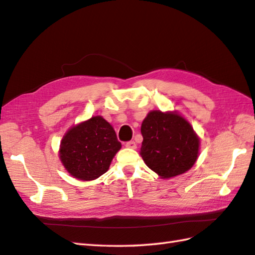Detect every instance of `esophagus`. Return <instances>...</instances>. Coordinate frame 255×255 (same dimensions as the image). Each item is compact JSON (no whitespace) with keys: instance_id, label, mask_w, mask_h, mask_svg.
Instances as JSON below:
<instances>
[{"instance_id":"34e87169","label":"esophagus","mask_w":255,"mask_h":255,"mask_svg":"<svg viewBox=\"0 0 255 255\" xmlns=\"http://www.w3.org/2000/svg\"><path fill=\"white\" fill-rule=\"evenodd\" d=\"M125 145H126L127 148H130V149H136L137 148V144L134 141H128L125 143Z\"/></svg>"}]
</instances>
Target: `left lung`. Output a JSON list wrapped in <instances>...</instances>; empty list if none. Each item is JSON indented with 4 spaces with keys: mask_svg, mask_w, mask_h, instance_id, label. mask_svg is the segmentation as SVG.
I'll list each match as a JSON object with an SVG mask.
<instances>
[{
    "mask_svg": "<svg viewBox=\"0 0 255 255\" xmlns=\"http://www.w3.org/2000/svg\"><path fill=\"white\" fill-rule=\"evenodd\" d=\"M141 134L140 154L161 177L180 175L197 160L199 139L189 123L176 113L150 112L142 122Z\"/></svg>",
    "mask_w": 255,
    "mask_h": 255,
    "instance_id": "1",
    "label": "left lung"
}]
</instances>
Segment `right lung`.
Here are the masks:
<instances>
[{
	"mask_svg": "<svg viewBox=\"0 0 255 255\" xmlns=\"http://www.w3.org/2000/svg\"><path fill=\"white\" fill-rule=\"evenodd\" d=\"M121 148L111 125L103 117L94 116L70 129L62 139L59 154L70 174L92 181L107 172Z\"/></svg>",
	"mask_w": 255,
	"mask_h": 255,
	"instance_id": "1",
	"label": "right lung"
}]
</instances>
